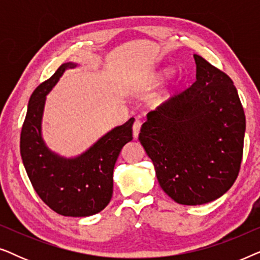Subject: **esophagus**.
Masks as SVG:
<instances>
[{
    "label": "esophagus",
    "instance_id": "esophagus-1",
    "mask_svg": "<svg viewBox=\"0 0 260 260\" xmlns=\"http://www.w3.org/2000/svg\"><path fill=\"white\" fill-rule=\"evenodd\" d=\"M141 126H142V122L140 119H136L135 120L134 125H133V134H134V137L136 138L138 136V134H140V130H141Z\"/></svg>",
    "mask_w": 260,
    "mask_h": 260
}]
</instances>
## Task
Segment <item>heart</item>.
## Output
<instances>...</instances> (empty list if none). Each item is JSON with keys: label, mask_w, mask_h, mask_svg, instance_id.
<instances>
[{"label": "heart", "mask_w": 260, "mask_h": 260, "mask_svg": "<svg viewBox=\"0 0 260 260\" xmlns=\"http://www.w3.org/2000/svg\"><path fill=\"white\" fill-rule=\"evenodd\" d=\"M167 74H168V72H163V73L157 74V76H156L154 79H152V81H151L152 86H156V85H158L159 83H161V81L166 78Z\"/></svg>", "instance_id": "obj_1"}]
</instances>
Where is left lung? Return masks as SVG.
I'll use <instances>...</instances> for the list:
<instances>
[{"instance_id": "left-lung-1", "label": "left lung", "mask_w": 260, "mask_h": 260, "mask_svg": "<svg viewBox=\"0 0 260 260\" xmlns=\"http://www.w3.org/2000/svg\"><path fill=\"white\" fill-rule=\"evenodd\" d=\"M197 80L147 115L140 140L159 186L181 205L222 197L237 180L246 120L231 78L194 54Z\"/></svg>"}]
</instances>
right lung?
I'll use <instances>...</instances> for the list:
<instances>
[{
  "label": "right lung",
  "mask_w": 260,
  "mask_h": 260,
  "mask_svg": "<svg viewBox=\"0 0 260 260\" xmlns=\"http://www.w3.org/2000/svg\"><path fill=\"white\" fill-rule=\"evenodd\" d=\"M66 62L31 93L20 138V152L31 186L42 201L63 216L97 214L109 205L113 190V168L119 152L133 140L134 118L99 138L90 149L73 158L47 148L41 136L46 95L65 70Z\"/></svg>",
  "instance_id": "right-lung-1"
}]
</instances>
